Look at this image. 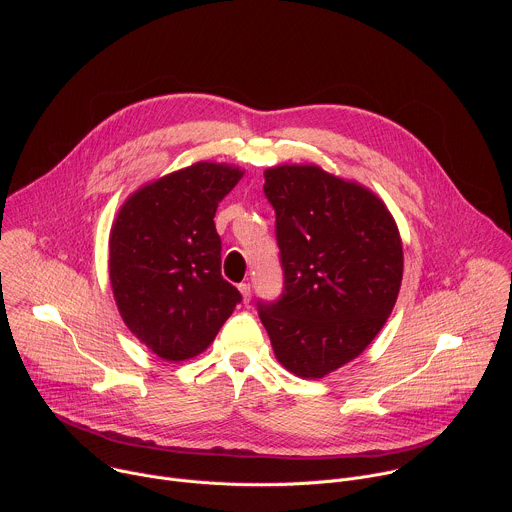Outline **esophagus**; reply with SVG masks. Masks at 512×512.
I'll list each match as a JSON object with an SVG mask.
<instances>
[{
	"instance_id": "1",
	"label": "esophagus",
	"mask_w": 512,
	"mask_h": 512,
	"mask_svg": "<svg viewBox=\"0 0 512 512\" xmlns=\"http://www.w3.org/2000/svg\"><path fill=\"white\" fill-rule=\"evenodd\" d=\"M239 291H241L243 304H249L251 302V285L249 283H239Z\"/></svg>"
}]
</instances>
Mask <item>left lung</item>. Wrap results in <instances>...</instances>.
Segmentation results:
<instances>
[{
	"label": "left lung",
	"instance_id": "8db88e82",
	"mask_svg": "<svg viewBox=\"0 0 512 512\" xmlns=\"http://www.w3.org/2000/svg\"><path fill=\"white\" fill-rule=\"evenodd\" d=\"M285 289L259 304L275 358L302 379H322L367 348L391 316L403 279V241L367 186L316 164L267 168Z\"/></svg>",
	"mask_w": 512,
	"mask_h": 512
}]
</instances>
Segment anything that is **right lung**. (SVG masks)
I'll list each match as a JSON object with an SVG mask.
<instances>
[{"instance_id": "right-lung-1", "label": "right lung", "mask_w": 512, "mask_h": 512, "mask_svg": "<svg viewBox=\"0 0 512 512\" xmlns=\"http://www.w3.org/2000/svg\"><path fill=\"white\" fill-rule=\"evenodd\" d=\"M243 174L233 164L196 162L145 182L115 216L109 279L117 310L164 360L204 352L241 302L221 275L214 212Z\"/></svg>"}]
</instances>
